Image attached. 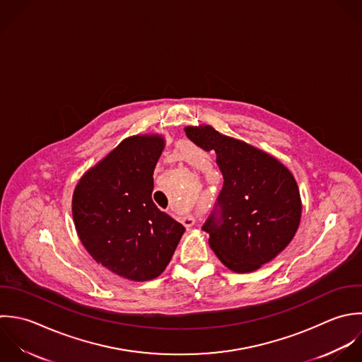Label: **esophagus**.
<instances>
[{
    "instance_id": "esophagus-1",
    "label": "esophagus",
    "mask_w": 362,
    "mask_h": 362,
    "mask_svg": "<svg viewBox=\"0 0 362 362\" xmlns=\"http://www.w3.org/2000/svg\"><path fill=\"white\" fill-rule=\"evenodd\" d=\"M194 223H196V218L193 217V216H185V217H182V224L185 226V227H192V226H194Z\"/></svg>"
}]
</instances>
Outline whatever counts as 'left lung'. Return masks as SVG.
I'll return each mask as SVG.
<instances>
[{
    "mask_svg": "<svg viewBox=\"0 0 362 362\" xmlns=\"http://www.w3.org/2000/svg\"><path fill=\"white\" fill-rule=\"evenodd\" d=\"M187 138L216 152L223 187L202 230L218 259L234 272H252L284 251L299 227L302 203L292 173L268 153L210 125L187 127Z\"/></svg>",
    "mask_w": 362,
    "mask_h": 362,
    "instance_id": "left-lung-1",
    "label": "left lung"
}]
</instances>
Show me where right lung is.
Listing matches in <instances>:
<instances>
[{
  "label": "right lung",
  "instance_id": "obj_1",
  "mask_svg": "<svg viewBox=\"0 0 362 362\" xmlns=\"http://www.w3.org/2000/svg\"><path fill=\"white\" fill-rule=\"evenodd\" d=\"M160 136H131L90 169L73 194V220L88 254L131 279L159 276L185 233L152 200Z\"/></svg>",
  "mask_w": 362,
  "mask_h": 362
}]
</instances>
